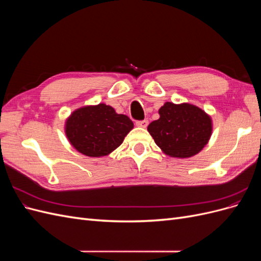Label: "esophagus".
<instances>
[{
	"instance_id": "1",
	"label": "esophagus",
	"mask_w": 261,
	"mask_h": 261,
	"mask_svg": "<svg viewBox=\"0 0 261 261\" xmlns=\"http://www.w3.org/2000/svg\"><path fill=\"white\" fill-rule=\"evenodd\" d=\"M136 125L138 126V127L146 128L147 126H148V121H147V120H144V121H137V122H136Z\"/></svg>"
}]
</instances>
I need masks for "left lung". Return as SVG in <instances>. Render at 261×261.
I'll return each instance as SVG.
<instances>
[{
	"label": "left lung",
	"mask_w": 261,
	"mask_h": 261,
	"mask_svg": "<svg viewBox=\"0 0 261 261\" xmlns=\"http://www.w3.org/2000/svg\"><path fill=\"white\" fill-rule=\"evenodd\" d=\"M159 120L149 124L148 132L162 151L173 158H189L208 144L212 133L211 117L198 107L165 102Z\"/></svg>",
	"instance_id": "8db88e82"
}]
</instances>
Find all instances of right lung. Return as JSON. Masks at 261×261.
Masks as SVG:
<instances>
[{
  "mask_svg": "<svg viewBox=\"0 0 261 261\" xmlns=\"http://www.w3.org/2000/svg\"><path fill=\"white\" fill-rule=\"evenodd\" d=\"M134 124L105 103L77 109L66 120L65 134L72 146L88 156H103L121 146Z\"/></svg>",
  "mask_w": 261,
  "mask_h": 261,
  "instance_id": "1",
  "label": "right lung"
}]
</instances>
